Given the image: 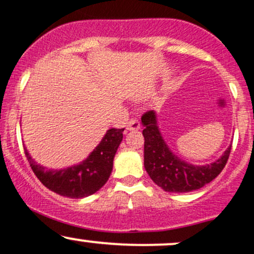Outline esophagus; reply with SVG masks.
I'll return each instance as SVG.
<instances>
[{"instance_id":"obj_1","label":"esophagus","mask_w":254,"mask_h":254,"mask_svg":"<svg viewBox=\"0 0 254 254\" xmlns=\"http://www.w3.org/2000/svg\"><path fill=\"white\" fill-rule=\"evenodd\" d=\"M140 129V123L137 119H130L127 123V131H135V130Z\"/></svg>"}]
</instances>
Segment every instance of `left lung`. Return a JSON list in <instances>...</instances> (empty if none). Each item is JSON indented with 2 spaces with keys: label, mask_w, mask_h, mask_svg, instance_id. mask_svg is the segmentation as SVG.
I'll list each match as a JSON object with an SVG mask.
<instances>
[{
  "label": "left lung",
  "mask_w": 254,
  "mask_h": 254,
  "mask_svg": "<svg viewBox=\"0 0 254 254\" xmlns=\"http://www.w3.org/2000/svg\"><path fill=\"white\" fill-rule=\"evenodd\" d=\"M145 127L143 164L149 178L167 192H190L203 188L220 174L229 159L231 145L215 162L205 165H194L173 153L163 138L154 111L145 113L141 118Z\"/></svg>",
  "instance_id": "8db88e82"
}]
</instances>
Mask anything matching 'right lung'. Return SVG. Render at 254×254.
<instances>
[{
    "mask_svg": "<svg viewBox=\"0 0 254 254\" xmlns=\"http://www.w3.org/2000/svg\"><path fill=\"white\" fill-rule=\"evenodd\" d=\"M123 131L124 129L107 130L86 159L63 169H49L37 164L28 149L24 151L34 174L49 190L69 198H84L97 192L108 180L114 156L123 140Z\"/></svg>",
    "mask_w": 254,
    "mask_h": 254,
    "instance_id": "right-lung-1",
    "label": "right lung"
}]
</instances>
